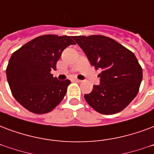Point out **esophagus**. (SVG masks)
<instances>
[{"mask_svg": "<svg viewBox=\"0 0 154 154\" xmlns=\"http://www.w3.org/2000/svg\"><path fill=\"white\" fill-rule=\"evenodd\" d=\"M74 82H82V81H81V80H79V79H77V78H76V79H74Z\"/></svg>", "mask_w": 154, "mask_h": 154, "instance_id": "1", "label": "esophagus"}]
</instances>
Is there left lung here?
I'll return each instance as SVG.
<instances>
[{"instance_id":"1","label":"left lung","mask_w":154,"mask_h":154,"mask_svg":"<svg viewBox=\"0 0 154 154\" xmlns=\"http://www.w3.org/2000/svg\"><path fill=\"white\" fill-rule=\"evenodd\" d=\"M90 64L100 69V84L85 94L88 104L101 114L123 111L137 96L142 81V68L133 52L103 35L73 36Z\"/></svg>"}]
</instances>
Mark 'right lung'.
Instances as JSON below:
<instances>
[{"label":"right lung","instance_id":"add662e5","mask_svg":"<svg viewBox=\"0 0 154 154\" xmlns=\"http://www.w3.org/2000/svg\"><path fill=\"white\" fill-rule=\"evenodd\" d=\"M70 36H38L12 54L6 69L8 83L15 99L30 112L48 113L66 94L69 80L53 77L52 69L67 47L75 44Z\"/></svg>","mask_w":154,"mask_h":154}]
</instances>
